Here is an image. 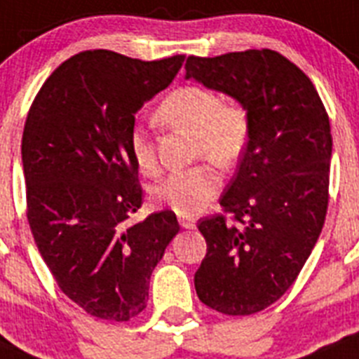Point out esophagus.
<instances>
[{"mask_svg": "<svg viewBox=\"0 0 359 359\" xmlns=\"http://www.w3.org/2000/svg\"><path fill=\"white\" fill-rule=\"evenodd\" d=\"M179 224H180V227H182V229H195L196 219L193 218V216L182 215V216H179Z\"/></svg>", "mask_w": 359, "mask_h": 359, "instance_id": "obj_1", "label": "esophagus"}]
</instances>
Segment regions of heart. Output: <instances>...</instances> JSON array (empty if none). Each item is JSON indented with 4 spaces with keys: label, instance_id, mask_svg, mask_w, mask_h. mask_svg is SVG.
Instances as JSON below:
<instances>
[{
    "label": "heart",
    "instance_id": "b5f03b06",
    "mask_svg": "<svg viewBox=\"0 0 359 359\" xmlns=\"http://www.w3.org/2000/svg\"><path fill=\"white\" fill-rule=\"evenodd\" d=\"M156 119L170 128L195 135V157H208L219 168L234 166L250 141V114L240 102H227L218 91L205 86H182L172 91L156 111ZM134 164L144 175L159 170L156 147L148 130L135 125L128 135ZM222 179L209 163L172 172L154 189L161 208L177 215H196L219 191Z\"/></svg>",
    "mask_w": 359,
    "mask_h": 359
}]
</instances>
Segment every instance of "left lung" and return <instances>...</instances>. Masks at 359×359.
<instances>
[{"label": "left lung", "instance_id": "obj_1", "mask_svg": "<svg viewBox=\"0 0 359 359\" xmlns=\"http://www.w3.org/2000/svg\"><path fill=\"white\" fill-rule=\"evenodd\" d=\"M186 79L232 96L250 114V141L224 215L198 219L208 254L196 295L224 315H254L279 300L311 254L329 203V116L304 71L273 50L187 57Z\"/></svg>", "mask_w": 359, "mask_h": 359}]
</instances>
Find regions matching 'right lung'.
<instances>
[{"mask_svg": "<svg viewBox=\"0 0 359 359\" xmlns=\"http://www.w3.org/2000/svg\"><path fill=\"white\" fill-rule=\"evenodd\" d=\"M184 59L80 51L28 111L21 154L35 245L64 295L102 320L127 322L147 308L151 272L180 229L173 211L128 224L143 203L128 135Z\"/></svg>", "mask_w": 359, "mask_h": 359, "instance_id": "obj_1", "label": "right lung"}]
</instances>
